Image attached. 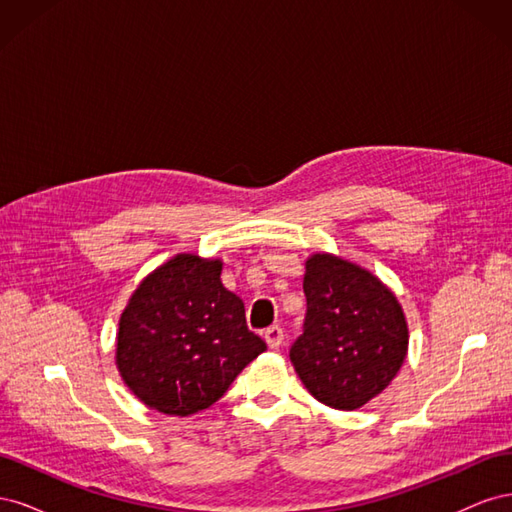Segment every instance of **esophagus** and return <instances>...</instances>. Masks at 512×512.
I'll use <instances>...</instances> for the list:
<instances>
[{"mask_svg": "<svg viewBox=\"0 0 512 512\" xmlns=\"http://www.w3.org/2000/svg\"><path fill=\"white\" fill-rule=\"evenodd\" d=\"M265 342H267V346L271 348V350H277L282 346V342H284V331L277 327H269L267 331H265Z\"/></svg>", "mask_w": 512, "mask_h": 512, "instance_id": "1", "label": "esophagus"}]
</instances>
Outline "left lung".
Listing matches in <instances>:
<instances>
[{"instance_id":"left-lung-1","label":"left lung","mask_w":512,"mask_h":512,"mask_svg":"<svg viewBox=\"0 0 512 512\" xmlns=\"http://www.w3.org/2000/svg\"><path fill=\"white\" fill-rule=\"evenodd\" d=\"M307 314L290 363L320 404L356 410L393 382L408 354L395 292L356 262L329 252L305 260Z\"/></svg>"}]
</instances>
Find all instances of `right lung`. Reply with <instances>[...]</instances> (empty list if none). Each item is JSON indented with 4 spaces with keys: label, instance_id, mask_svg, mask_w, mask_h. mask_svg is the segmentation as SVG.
<instances>
[{
    "label": "right lung",
    "instance_id": "add662e5",
    "mask_svg": "<svg viewBox=\"0 0 512 512\" xmlns=\"http://www.w3.org/2000/svg\"><path fill=\"white\" fill-rule=\"evenodd\" d=\"M224 262L177 254L138 284L121 312L115 365L151 410L190 416L215 404L267 344L224 288Z\"/></svg>",
    "mask_w": 512,
    "mask_h": 512
}]
</instances>
